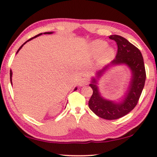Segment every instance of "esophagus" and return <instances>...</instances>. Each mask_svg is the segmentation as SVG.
<instances>
[{
	"instance_id": "esophagus-1",
	"label": "esophagus",
	"mask_w": 157,
	"mask_h": 157,
	"mask_svg": "<svg viewBox=\"0 0 157 157\" xmlns=\"http://www.w3.org/2000/svg\"><path fill=\"white\" fill-rule=\"evenodd\" d=\"M88 84H89V79L87 78H83L80 82V86H81L87 85Z\"/></svg>"
}]
</instances>
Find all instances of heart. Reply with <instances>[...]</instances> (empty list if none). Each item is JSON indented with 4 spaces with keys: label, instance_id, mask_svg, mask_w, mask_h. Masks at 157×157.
<instances>
[{
    "label": "heart",
    "instance_id": "1",
    "mask_svg": "<svg viewBox=\"0 0 157 157\" xmlns=\"http://www.w3.org/2000/svg\"><path fill=\"white\" fill-rule=\"evenodd\" d=\"M108 46L106 41L97 40L93 41L90 45V52L94 56H99L102 52V56L99 60V63H104L111 59L115 54L114 48Z\"/></svg>",
    "mask_w": 157,
    "mask_h": 157
}]
</instances>
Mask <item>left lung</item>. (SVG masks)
Masks as SVG:
<instances>
[{"mask_svg": "<svg viewBox=\"0 0 157 157\" xmlns=\"http://www.w3.org/2000/svg\"><path fill=\"white\" fill-rule=\"evenodd\" d=\"M109 39L114 40L118 46V52L114 60L97 72L92 78L90 86L93 90L89 101V107L96 115L106 120H115L127 115L136 106L143 90L146 79V72L143 57L136 46L127 39L118 35H111ZM125 64L132 72L130 85L121 101L115 102L104 99L99 92L97 80L110 67Z\"/></svg>", "mask_w": 157, "mask_h": 157, "instance_id": "1", "label": "left lung"}]
</instances>
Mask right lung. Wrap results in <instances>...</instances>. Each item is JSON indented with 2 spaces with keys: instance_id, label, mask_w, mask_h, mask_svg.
Masks as SVG:
<instances>
[{
  "instance_id": "1",
  "label": "right lung",
  "mask_w": 157,
  "mask_h": 157,
  "mask_svg": "<svg viewBox=\"0 0 157 157\" xmlns=\"http://www.w3.org/2000/svg\"><path fill=\"white\" fill-rule=\"evenodd\" d=\"M53 33V32H44V34H52ZM42 34V33H41V34H38V35H36V36H34V37H32V38H31V39H29V40H27L26 42H25V43L24 44H22V46H20V48H19V49H18V50H17V53H16V54H17V53L19 52V51H20V49L21 48H22V46H24V44H26L27 43V41H30V40H32V39H33L34 38H36V37H37V36H40V35H41ZM10 82H11V85H12V76H13V72H12V71H11V70H10ZM75 90H77V87H75V90H74V91H75Z\"/></svg>"
}]
</instances>
